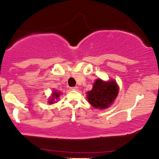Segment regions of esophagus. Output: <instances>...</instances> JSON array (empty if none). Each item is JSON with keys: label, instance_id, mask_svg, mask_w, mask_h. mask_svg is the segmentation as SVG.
Masks as SVG:
<instances>
[{"label": "esophagus", "instance_id": "1", "mask_svg": "<svg viewBox=\"0 0 159 159\" xmlns=\"http://www.w3.org/2000/svg\"><path fill=\"white\" fill-rule=\"evenodd\" d=\"M70 89L72 90H78V87H71Z\"/></svg>", "mask_w": 159, "mask_h": 159}]
</instances>
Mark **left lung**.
Listing matches in <instances>:
<instances>
[{
  "label": "left lung",
  "instance_id": "8db88e82",
  "mask_svg": "<svg viewBox=\"0 0 159 159\" xmlns=\"http://www.w3.org/2000/svg\"><path fill=\"white\" fill-rule=\"evenodd\" d=\"M118 93L119 87L114 80L104 81L96 79L92 90L87 92V99L93 107L105 109L114 102Z\"/></svg>",
  "mask_w": 159,
  "mask_h": 159
}]
</instances>
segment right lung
<instances>
[{
	"instance_id": "1",
	"label": "right lung",
	"mask_w": 159,
	"mask_h": 159,
	"mask_svg": "<svg viewBox=\"0 0 159 159\" xmlns=\"http://www.w3.org/2000/svg\"><path fill=\"white\" fill-rule=\"evenodd\" d=\"M60 95H61V92H57V91H53L52 95V98H49V103L52 104L54 102V100L58 99Z\"/></svg>"
}]
</instances>
